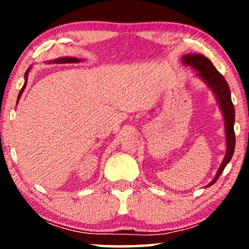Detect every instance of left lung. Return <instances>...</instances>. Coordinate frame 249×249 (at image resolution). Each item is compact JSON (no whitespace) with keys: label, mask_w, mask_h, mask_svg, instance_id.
Returning <instances> with one entry per match:
<instances>
[{"label":"left lung","mask_w":249,"mask_h":249,"mask_svg":"<svg viewBox=\"0 0 249 249\" xmlns=\"http://www.w3.org/2000/svg\"><path fill=\"white\" fill-rule=\"evenodd\" d=\"M183 63L188 64L190 68L197 71L196 76L200 78L210 89L213 91L215 96L219 107L222 111V115L224 119V130H226V142H227V149L226 155L222 163H221L219 170H217L215 177L206 187L212 186L214 182L219 179L221 173L223 172L230 160L232 159L234 152V145H236V136H234V107L231 101V94L229 85L224 79V77L221 74L216 68L213 66V63L207 59L206 56L202 54H186L182 56Z\"/></svg>","instance_id":"obj_1"}]
</instances>
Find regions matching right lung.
<instances>
[{
  "mask_svg": "<svg viewBox=\"0 0 249 249\" xmlns=\"http://www.w3.org/2000/svg\"><path fill=\"white\" fill-rule=\"evenodd\" d=\"M80 59H78V57H71V56H64V57H59V59H55V60H52L51 62L53 63H78L80 62ZM30 69H32V67H29L28 69H27V71L25 72V84H23V86L21 89H20L19 91V95H18V100H17V104H18L19 102V98L20 96H21V94L23 93V90H25L26 88V85H27V80H28V74H29V71Z\"/></svg>",
  "mask_w": 249,
  "mask_h": 249,
  "instance_id": "obj_1",
  "label": "right lung"
}]
</instances>
